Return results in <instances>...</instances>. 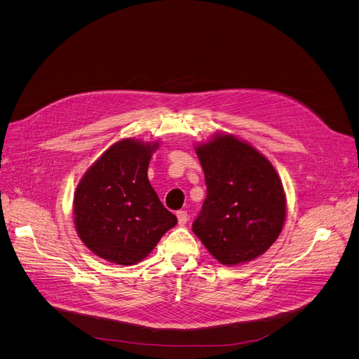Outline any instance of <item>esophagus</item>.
<instances>
[{
    "instance_id": "34e87169",
    "label": "esophagus",
    "mask_w": 359,
    "mask_h": 359,
    "mask_svg": "<svg viewBox=\"0 0 359 359\" xmlns=\"http://www.w3.org/2000/svg\"><path fill=\"white\" fill-rule=\"evenodd\" d=\"M177 221H179V225H184L186 222H187V219H189V217H187V212L186 210H179L177 213Z\"/></svg>"
}]
</instances>
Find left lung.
<instances>
[{
    "label": "left lung",
    "instance_id": "1",
    "mask_svg": "<svg viewBox=\"0 0 359 359\" xmlns=\"http://www.w3.org/2000/svg\"><path fill=\"white\" fill-rule=\"evenodd\" d=\"M195 150L208 190L194 232L225 266L264 254L285 221V195L273 164L231 134H215Z\"/></svg>",
    "mask_w": 359,
    "mask_h": 359
}]
</instances>
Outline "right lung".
<instances>
[{
  "label": "right lung",
  "mask_w": 359,
  "mask_h": 359,
  "mask_svg": "<svg viewBox=\"0 0 359 359\" xmlns=\"http://www.w3.org/2000/svg\"><path fill=\"white\" fill-rule=\"evenodd\" d=\"M158 142L126 138L95 161L75 190L74 221L82 243L119 266L144 259L177 218L147 176Z\"/></svg>",
  "instance_id": "obj_1"
}]
</instances>
